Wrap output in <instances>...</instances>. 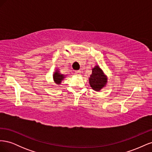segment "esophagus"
Segmentation results:
<instances>
[{"instance_id": "obj_1", "label": "esophagus", "mask_w": 152, "mask_h": 152, "mask_svg": "<svg viewBox=\"0 0 152 152\" xmlns=\"http://www.w3.org/2000/svg\"><path fill=\"white\" fill-rule=\"evenodd\" d=\"M75 73L76 75H80V74H81L82 72H81V71H80V70H76V71L75 72Z\"/></svg>"}]
</instances>
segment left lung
I'll list each match as a JSON object with an SVG mask.
<instances>
[{"instance_id": "8db88e82", "label": "left lung", "mask_w": 152, "mask_h": 152, "mask_svg": "<svg viewBox=\"0 0 152 152\" xmlns=\"http://www.w3.org/2000/svg\"><path fill=\"white\" fill-rule=\"evenodd\" d=\"M89 82L92 89L97 92L107 86L108 77L99 65H96L92 69V74L89 77Z\"/></svg>"}]
</instances>
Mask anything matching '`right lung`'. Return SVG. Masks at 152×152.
<instances>
[{"label": "right lung", "mask_w": 152, "mask_h": 152, "mask_svg": "<svg viewBox=\"0 0 152 152\" xmlns=\"http://www.w3.org/2000/svg\"><path fill=\"white\" fill-rule=\"evenodd\" d=\"M66 77V75L61 74V73L59 72V69L58 68H56V70H55V72H54L53 75V80L54 82V83L58 85H60L61 84V82L65 79V78Z\"/></svg>", "instance_id": "add662e5"}]
</instances>
